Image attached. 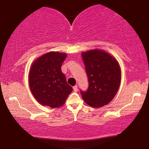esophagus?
I'll use <instances>...</instances> for the list:
<instances>
[{"label":"esophagus","mask_w":149,"mask_h":149,"mask_svg":"<svg viewBox=\"0 0 149 149\" xmlns=\"http://www.w3.org/2000/svg\"><path fill=\"white\" fill-rule=\"evenodd\" d=\"M73 90L74 91H78V87H77V85H75V86L73 87Z\"/></svg>","instance_id":"1"}]
</instances>
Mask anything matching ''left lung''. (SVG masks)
I'll list each match as a JSON object with an SVG mask.
<instances>
[{
	"label": "left lung",
	"mask_w": 149,
	"mask_h": 149,
	"mask_svg": "<svg viewBox=\"0 0 149 149\" xmlns=\"http://www.w3.org/2000/svg\"><path fill=\"white\" fill-rule=\"evenodd\" d=\"M88 82L87 91H81L87 104L93 108L107 105L119 90L121 71L115 58L105 51L95 49L82 53Z\"/></svg>",
	"instance_id": "8db88e82"
}]
</instances>
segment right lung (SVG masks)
I'll list each match as a JSON object with an SVG mask.
<instances>
[{"label":"right lung","instance_id":"obj_1","mask_svg":"<svg viewBox=\"0 0 149 149\" xmlns=\"http://www.w3.org/2000/svg\"><path fill=\"white\" fill-rule=\"evenodd\" d=\"M67 55L51 52L34 60L29 72V86L38 103L51 108L64 105L72 91L61 70Z\"/></svg>","mask_w":149,"mask_h":149}]
</instances>
